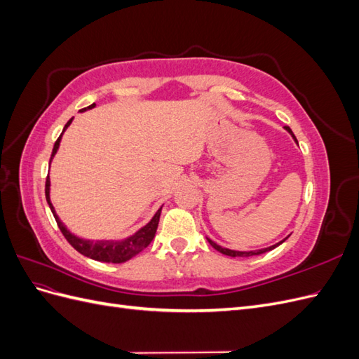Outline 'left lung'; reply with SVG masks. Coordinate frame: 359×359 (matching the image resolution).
I'll list each match as a JSON object with an SVG mask.
<instances>
[{"mask_svg":"<svg viewBox=\"0 0 359 359\" xmlns=\"http://www.w3.org/2000/svg\"><path fill=\"white\" fill-rule=\"evenodd\" d=\"M286 130L287 132L293 136V139L297 140V137H295V135L292 133V130L289 128V127H286ZM297 144H298V140H297ZM287 240V238H285L283 241H280L278 244H276V245H271V247H266V248H262V250H255V252H235V250H229V248H223V247H220L219 244H215L214 241H211L210 238H208V243L217 250V252H220V253H223V255H226V256H231V257H247V256H256V255H262V253H266V252H269V250H273V248H276V247H278L281 243H285Z\"/></svg>","mask_w":359,"mask_h":359,"instance_id":"obj_1","label":"left lung"}]
</instances>
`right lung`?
<instances>
[{
    "instance_id": "1",
    "label": "right lung",
    "mask_w": 359,
    "mask_h": 359,
    "mask_svg": "<svg viewBox=\"0 0 359 359\" xmlns=\"http://www.w3.org/2000/svg\"><path fill=\"white\" fill-rule=\"evenodd\" d=\"M95 106V103H93L91 106L88 107H83V109H81V112L86 111V109H93V107ZM72 123L70 121L66 124V127H64V130H66ZM62 130V133H64ZM62 133L60 135V137L57 139L55 145H53V149H52V156H50V160L52 157L55 156L57 149L60 147V140H61V136ZM49 186H50V181H49V175L46 178V187H45V193H46V201L49 203V208L53 214V217H55L57 220V224L60 227V231L62 232V235L66 236V240L69 241V244L74 248L78 250V252L86 257L90 259H94V260H99V262H109V264H123L126 262V260L132 259L133 256H136L137 253L142 252L144 248H147L149 245V243L153 241V238L156 235V231H157V226H158V220H160V212H161V208L156 212V215L151 219V222L144 226L142 229L137 231L135 235L128 236L127 240H123V241H90V240H82V238H78L76 235H73L72 232L67 231V227L64 226L61 223V220L58 219V215L55 212V210H53V206L50 203V198H49Z\"/></svg>"
}]
</instances>
